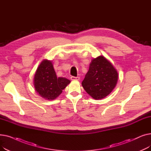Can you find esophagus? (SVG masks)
I'll use <instances>...</instances> for the list:
<instances>
[{"label":"esophagus","instance_id":"obj_1","mask_svg":"<svg viewBox=\"0 0 151 151\" xmlns=\"http://www.w3.org/2000/svg\"><path fill=\"white\" fill-rule=\"evenodd\" d=\"M71 80H74V81H78L80 80V77L79 76H71Z\"/></svg>","mask_w":151,"mask_h":151}]
</instances>
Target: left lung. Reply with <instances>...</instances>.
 Here are the masks:
<instances>
[{"instance_id": "1", "label": "left lung", "mask_w": 151, "mask_h": 151, "mask_svg": "<svg viewBox=\"0 0 151 151\" xmlns=\"http://www.w3.org/2000/svg\"><path fill=\"white\" fill-rule=\"evenodd\" d=\"M118 80L117 70L109 60L100 55L92 60L82 86L94 99L106 97L116 87Z\"/></svg>"}]
</instances>
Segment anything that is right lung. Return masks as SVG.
Returning a JSON list of instances; mask_svg holds the SVG:
<instances>
[{"label": "right lung", "mask_w": 151, "mask_h": 151, "mask_svg": "<svg viewBox=\"0 0 151 151\" xmlns=\"http://www.w3.org/2000/svg\"><path fill=\"white\" fill-rule=\"evenodd\" d=\"M70 81L65 78H58L52 62L43 60L37 69L34 84L37 92L47 100H54L62 92Z\"/></svg>", "instance_id": "obj_1"}]
</instances>
